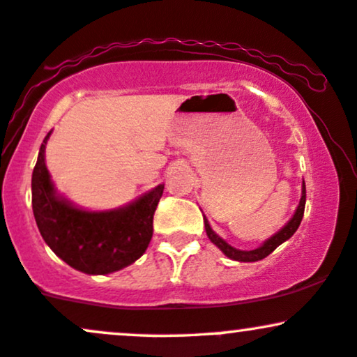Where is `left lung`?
Returning <instances> with one entry per match:
<instances>
[{"instance_id": "8db88e82", "label": "left lung", "mask_w": 357, "mask_h": 357, "mask_svg": "<svg viewBox=\"0 0 357 357\" xmlns=\"http://www.w3.org/2000/svg\"><path fill=\"white\" fill-rule=\"evenodd\" d=\"M304 210H305V183H302L301 202H298L297 210H296V213H294V216L290 218L289 223H287L280 231H277L275 235L270 236L267 241H264V245H260V247L255 250H250V252H247V250L233 248L231 245H228L223 238H220V236L211 230L206 216H203L204 230H206V235H208V238L211 240V243H215L216 247H218L228 258H231V260H236V261H257V260H261V258L268 257L270 253H272L273 250L278 247V245L284 243V241L289 240L290 236L297 231L298 225H301V221H302V216H304Z\"/></svg>"}]
</instances>
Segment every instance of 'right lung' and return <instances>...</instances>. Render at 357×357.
Returning <instances> with one entry per match:
<instances>
[{
	"label": "right lung",
	"instance_id": "obj_1",
	"mask_svg": "<svg viewBox=\"0 0 357 357\" xmlns=\"http://www.w3.org/2000/svg\"><path fill=\"white\" fill-rule=\"evenodd\" d=\"M31 176V204L45 243L72 268L105 275L134 264L153 238V216L165 184L136 202L109 211H87L56 195L45 165V146Z\"/></svg>",
	"mask_w": 357,
	"mask_h": 357
}]
</instances>
